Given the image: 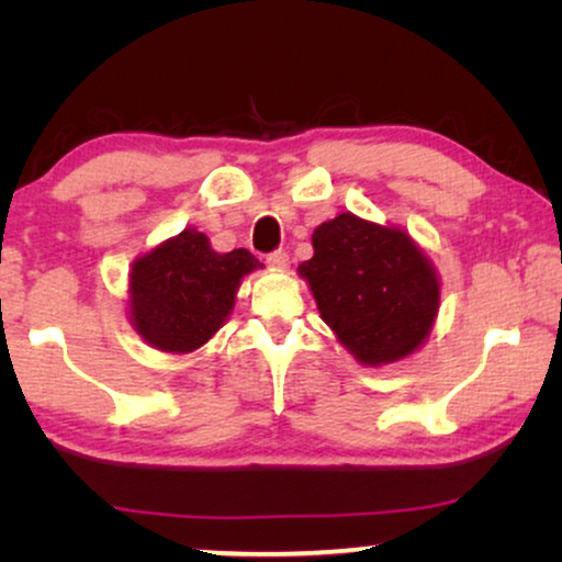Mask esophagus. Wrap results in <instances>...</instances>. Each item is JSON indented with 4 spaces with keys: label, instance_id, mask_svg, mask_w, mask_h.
I'll use <instances>...</instances> for the list:
<instances>
[{
    "label": "esophagus",
    "instance_id": "1",
    "mask_svg": "<svg viewBox=\"0 0 562 562\" xmlns=\"http://www.w3.org/2000/svg\"><path fill=\"white\" fill-rule=\"evenodd\" d=\"M266 263L271 266V268H286L289 266V252L286 250H273V252H268V258H266Z\"/></svg>",
    "mask_w": 562,
    "mask_h": 562
}]
</instances>
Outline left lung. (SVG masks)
Masks as SVG:
<instances>
[{"mask_svg":"<svg viewBox=\"0 0 562 562\" xmlns=\"http://www.w3.org/2000/svg\"><path fill=\"white\" fill-rule=\"evenodd\" d=\"M299 266L322 319L366 366L412 356L432 329L440 281L409 235L345 212L312 235Z\"/></svg>","mask_w":562,"mask_h":562,"instance_id":"1","label":"left lung"}]
</instances>
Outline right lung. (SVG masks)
Instances as JSON below:
<instances>
[{
  "instance_id": "add662e5",
  "label": "right lung",
  "mask_w": 562,
  "mask_h": 562,
  "mask_svg": "<svg viewBox=\"0 0 562 562\" xmlns=\"http://www.w3.org/2000/svg\"><path fill=\"white\" fill-rule=\"evenodd\" d=\"M256 268L263 266L245 248L217 252L210 237L187 227L133 263L130 319L158 350L202 348L233 312L243 276Z\"/></svg>"
}]
</instances>
